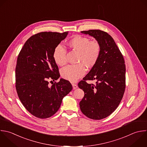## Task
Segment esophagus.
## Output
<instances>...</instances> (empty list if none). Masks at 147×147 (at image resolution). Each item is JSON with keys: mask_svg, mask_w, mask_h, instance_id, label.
Masks as SVG:
<instances>
[{"mask_svg": "<svg viewBox=\"0 0 147 147\" xmlns=\"http://www.w3.org/2000/svg\"><path fill=\"white\" fill-rule=\"evenodd\" d=\"M72 87H73V89H76V88H77L78 87V85H77L76 84H75V83H72Z\"/></svg>", "mask_w": 147, "mask_h": 147, "instance_id": "obj_1", "label": "esophagus"}]
</instances>
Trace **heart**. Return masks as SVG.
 Segmentation results:
<instances>
[{"instance_id": "b5f03b06", "label": "heart", "mask_w": 147, "mask_h": 147, "mask_svg": "<svg viewBox=\"0 0 147 147\" xmlns=\"http://www.w3.org/2000/svg\"><path fill=\"white\" fill-rule=\"evenodd\" d=\"M73 49L79 52L78 64L69 65L61 70L63 78L70 82H76L82 77L86 72L84 64L88 67L94 66L100 55V46L96 41H90L87 37L76 35L71 38L68 42ZM53 57L55 63L63 66L67 63V51L61 45H57L54 49Z\"/></svg>"}]
</instances>
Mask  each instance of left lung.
<instances>
[{
    "label": "left lung",
    "mask_w": 147,
    "mask_h": 147,
    "mask_svg": "<svg viewBox=\"0 0 147 147\" xmlns=\"http://www.w3.org/2000/svg\"><path fill=\"white\" fill-rule=\"evenodd\" d=\"M98 41L100 55L96 64L78 83L84 92L80 108L86 117L101 119L110 115L120 103L125 89V64L123 57L113 38L100 30L82 31ZM95 80V85L86 80Z\"/></svg>",
    "instance_id": "8db88e82"
}]
</instances>
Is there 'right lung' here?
<instances>
[{
	"instance_id": "obj_1",
	"label": "right lung",
	"mask_w": 147,
	"mask_h": 147,
	"mask_svg": "<svg viewBox=\"0 0 147 147\" xmlns=\"http://www.w3.org/2000/svg\"><path fill=\"white\" fill-rule=\"evenodd\" d=\"M68 32H41L30 37L21 50L16 68V87L26 109L39 118H47L59 109L63 98L72 89L70 82L60 79L53 53Z\"/></svg>"
}]
</instances>
